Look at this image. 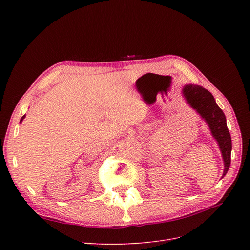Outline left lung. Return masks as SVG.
I'll list each match as a JSON object with an SVG mask.
<instances>
[{
  "label": "left lung",
  "instance_id": "left-lung-1",
  "mask_svg": "<svg viewBox=\"0 0 250 250\" xmlns=\"http://www.w3.org/2000/svg\"><path fill=\"white\" fill-rule=\"evenodd\" d=\"M182 91L190 106L198 111L203 118H205L213 137L217 140L222 152L223 160H224L225 168L223 176H225L231 163L232 141L224 112L217 105L211 92L204 87L189 84L186 85Z\"/></svg>",
  "mask_w": 250,
  "mask_h": 250
}]
</instances>
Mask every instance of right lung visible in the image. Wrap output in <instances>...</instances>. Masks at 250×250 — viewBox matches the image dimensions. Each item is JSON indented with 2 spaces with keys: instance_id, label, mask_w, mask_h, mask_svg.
Instances as JSON below:
<instances>
[{
  "instance_id": "obj_1",
  "label": "right lung",
  "mask_w": 250,
  "mask_h": 250,
  "mask_svg": "<svg viewBox=\"0 0 250 250\" xmlns=\"http://www.w3.org/2000/svg\"><path fill=\"white\" fill-rule=\"evenodd\" d=\"M24 117H25V115H23V116H22V118H21V121H20V122H22V120H23V118H24Z\"/></svg>"
}]
</instances>
